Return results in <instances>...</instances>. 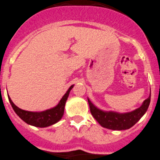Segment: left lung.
Returning a JSON list of instances; mask_svg holds the SVG:
<instances>
[{
    "instance_id": "8db88e82",
    "label": "left lung",
    "mask_w": 160,
    "mask_h": 160,
    "mask_svg": "<svg viewBox=\"0 0 160 160\" xmlns=\"http://www.w3.org/2000/svg\"><path fill=\"white\" fill-rule=\"evenodd\" d=\"M87 100L91 115L101 126L112 130H125L133 126L145 114L151 102V94L147 99L143 101L142 104L138 108L123 113L114 111H103L97 108L89 98H87Z\"/></svg>"
}]
</instances>
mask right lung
<instances>
[{"mask_svg": "<svg viewBox=\"0 0 160 160\" xmlns=\"http://www.w3.org/2000/svg\"><path fill=\"white\" fill-rule=\"evenodd\" d=\"M73 86L74 85H72L69 87L68 91H66V93L63 95V97L59 101V103H57V105H56L55 107L52 108L44 110V111L30 112L22 110V109L17 107L13 103V101L11 100L9 95H8V98H9V103L11 104L13 111L23 121H25L27 124L32 125V126L45 128V127H48L50 125H54L62 118L64 115V111H65V103H66L67 99L69 97V92L73 87Z\"/></svg>", "mask_w": 160, "mask_h": 160, "instance_id": "add662e5", "label": "right lung"}]
</instances>
